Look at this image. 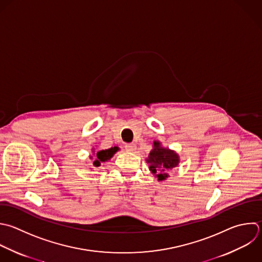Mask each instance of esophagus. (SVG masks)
Returning <instances> with one entry per match:
<instances>
[{"label": "esophagus", "instance_id": "34e87169", "mask_svg": "<svg viewBox=\"0 0 262 262\" xmlns=\"http://www.w3.org/2000/svg\"><path fill=\"white\" fill-rule=\"evenodd\" d=\"M125 148L127 151H134L136 149V145L134 143H128L125 145Z\"/></svg>", "mask_w": 262, "mask_h": 262}]
</instances>
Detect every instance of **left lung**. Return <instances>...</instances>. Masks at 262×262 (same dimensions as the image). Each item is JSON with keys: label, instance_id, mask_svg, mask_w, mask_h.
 I'll use <instances>...</instances> for the list:
<instances>
[{"label": "left lung", "instance_id": "left-lung-1", "mask_svg": "<svg viewBox=\"0 0 262 262\" xmlns=\"http://www.w3.org/2000/svg\"><path fill=\"white\" fill-rule=\"evenodd\" d=\"M145 161L152 175L159 181H164L170 177L169 172L178 166L180 159L175 150L164 147L159 140H155L152 149Z\"/></svg>", "mask_w": 262, "mask_h": 262}]
</instances>
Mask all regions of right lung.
Instances as JSON below:
<instances>
[{
    "mask_svg": "<svg viewBox=\"0 0 262 262\" xmlns=\"http://www.w3.org/2000/svg\"><path fill=\"white\" fill-rule=\"evenodd\" d=\"M120 148L118 146L111 147L108 149H101V150H95V148H92V156H90V160L93 161L94 167H100L101 163L110 161L114 155L119 150Z\"/></svg>",
    "mask_w": 262,
    "mask_h": 262,
    "instance_id": "obj_1",
    "label": "right lung"
}]
</instances>
